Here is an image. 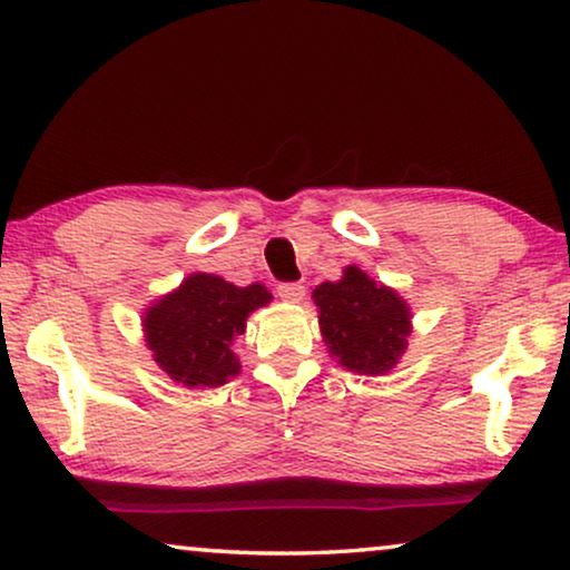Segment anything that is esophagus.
Segmentation results:
<instances>
[{
	"label": "esophagus",
	"mask_w": 570,
	"mask_h": 570,
	"mask_svg": "<svg viewBox=\"0 0 570 570\" xmlns=\"http://www.w3.org/2000/svg\"><path fill=\"white\" fill-rule=\"evenodd\" d=\"M277 295L287 303H298V301H303V295H306V285H303V283H283V285H277Z\"/></svg>",
	"instance_id": "34e87169"
}]
</instances>
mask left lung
Instances as JSON below:
<instances>
[{
  "mask_svg": "<svg viewBox=\"0 0 570 570\" xmlns=\"http://www.w3.org/2000/svg\"><path fill=\"white\" fill-rule=\"evenodd\" d=\"M320 330L330 356L353 374L393 372L409 348L411 306L393 287L348 264L337 283L314 287Z\"/></svg>",
  "mask_w": 570,
  "mask_h": 570,
  "instance_id": "left-lung-1",
  "label": "left lung"
}]
</instances>
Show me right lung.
<instances>
[{"label": "right lung", "mask_w": 570, "mask_h": 570, "mask_svg": "<svg viewBox=\"0 0 570 570\" xmlns=\"http://www.w3.org/2000/svg\"><path fill=\"white\" fill-rule=\"evenodd\" d=\"M269 301L272 293L262 283L238 287L219 275L194 272L146 306L140 320L146 348L183 387H222L240 374L235 340L246 332L248 316Z\"/></svg>", "instance_id": "add662e5"}]
</instances>
